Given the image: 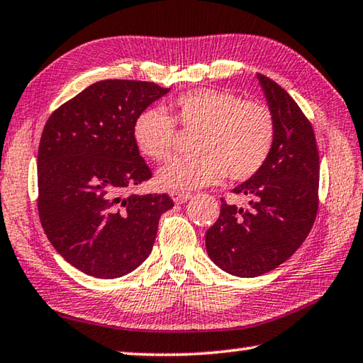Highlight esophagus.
Returning a JSON list of instances; mask_svg holds the SVG:
<instances>
[{
  "label": "esophagus",
  "mask_w": 363,
  "mask_h": 363,
  "mask_svg": "<svg viewBox=\"0 0 363 363\" xmlns=\"http://www.w3.org/2000/svg\"><path fill=\"white\" fill-rule=\"evenodd\" d=\"M169 195H171V199L174 200V203H177V205L186 203L190 196H192L189 192H181V190H171Z\"/></svg>",
  "instance_id": "esophagus-1"
}]
</instances>
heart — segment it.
<instances>
[{
  "instance_id": "b5f03b06",
  "label": "heart",
  "mask_w": 363,
  "mask_h": 363,
  "mask_svg": "<svg viewBox=\"0 0 363 363\" xmlns=\"http://www.w3.org/2000/svg\"><path fill=\"white\" fill-rule=\"evenodd\" d=\"M173 116L162 107L140 112L133 136L138 149L155 162L168 160L176 143V125L199 131L192 157L174 158L158 169L163 189L192 190L214 184L227 174L230 181L253 177L270 157L275 144L272 110L245 101L224 89H195L171 102Z\"/></svg>"
}]
</instances>
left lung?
Instances as JSON below:
<instances>
[{
	"instance_id": "1",
	"label": "left lung",
	"mask_w": 363,
	"mask_h": 363,
	"mask_svg": "<svg viewBox=\"0 0 363 363\" xmlns=\"http://www.w3.org/2000/svg\"><path fill=\"white\" fill-rule=\"evenodd\" d=\"M275 118V144L257 173L232 190L248 206L220 199V213L205 235L208 256L237 277H257L279 267L314 225L318 210V150L311 121L293 97L257 73Z\"/></svg>"
}]
</instances>
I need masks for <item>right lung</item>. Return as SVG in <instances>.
Returning <instances> with one entry per match:
<instances>
[{
    "instance_id": "1",
    "label": "right lung",
    "mask_w": 363,
    "mask_h": 363,
    "mask_svg": "<svg viewBox=\"0 0 363 363\" xmlns=\"http://www.w3.org/2000/svg\"><path fill=\"white\" fill-rule=\"evenodd\" d=\"M169 88L134 79L91 84L49 116L38 149V214L57 253L97 279L130 274L150 255L167 194L136 195L152 171L134 143L140 112Z\"/></svg>"
}]
</instances>
